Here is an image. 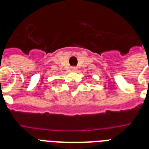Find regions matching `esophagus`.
<instances>
[{"label": "esophagus", "mask_w": 149, "mask_h": 149, "mask_svg": "<svg viewBox=\"0 0 149 149\" xmlns=\"http://www.w3.org/2000/svg\"><path fill=\"white\" fill-rule=\"evenodd\" d=\"M71 70H72V72H76L77 70V67H72L71 68Z\"/></svg>", "instance_id": "34e87169"}]
</instances>
